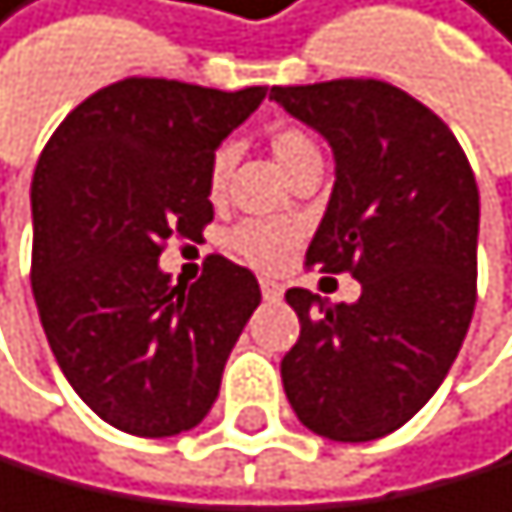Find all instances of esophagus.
Listing matches in <instances>:
<instances>
[{"instance_id": "1", "label": "esophagus", "mask_w": 512, "mask_h": 512, "mask_svg": "<svg viewBox=\"0 0 512 512\" xmlns=\"http://www.w3.org/2000/svg\"><path fill=\"white\" fill-rule=\"evenodd\" d=\"M261 294H264V300H281L284 287L277 281H261Z\"/></svg>"}]
</instances>
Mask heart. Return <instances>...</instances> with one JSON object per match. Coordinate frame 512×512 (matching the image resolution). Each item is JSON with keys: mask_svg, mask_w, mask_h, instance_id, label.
<instances>
[{"mask_svg": "<svg viewBox=\"0 0 512 512\" xmlns=\"http://www.w3.org/2000/svg\"><path fill=\"white\" fill-rule=\"evenodd\" d=\"M267 146H271V156L277 159V166H281L290 179H294L300 169H307L310 163H320L317 143H313L303 130H294V127L274 130ZM231 163H235L231 146H222V150L212 153V163H209L212 202H218L225 195ZM300 238H303V231L294 222H241L228 231L225 245L235 258L258 267V271H274V267H281L287 261V254L300 245Z\"/></svg>", "mask_w": 512, "mask_h": 512, "instance_id": "obj_1", "label": "heart"}]
</instances>
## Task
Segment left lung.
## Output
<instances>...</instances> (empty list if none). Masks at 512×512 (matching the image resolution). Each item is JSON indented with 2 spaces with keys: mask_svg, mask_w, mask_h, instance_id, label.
I'll return each instance as SVG.
<instances>
[{
  "mask_svg": "<svg viewBox=\"0 0 512 512\" xmlns=\"http://www.w3.org/2000/svg\"><path fill=\"white\" fill-rule=\"evenodd\" d=\"M333 146L336 182L307 248L323 274H353L356 303L287 290L300 340L281 359L290 408L313 435L376 441L448 376L477 303L474 169L438 114L372 77L271 87Z\"/></svg>",
  "mask_w": 512,
  "mask_h": 512,
  "instance_id": "1",
  "label": "left lung"
}]
</instances>
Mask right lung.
<instances>
[{"instance_id": "obj_1", "label": "right lung", "mask_w": 512, "mask_h": 512, "mask_svg": "<svg viewBox=\"0 0 512 512\" xmlns=\"http://www.w3.org/2000/svg\"><path fill=\"white\" fill-rule=\"evenodd\" d=\"M264 94L123 77L77 104L38 156V317L71 389L127 435L199 425L261 303L258 277L222 254L192 287H172L159 254L172 235L202 238L212 153Z\"/></svg>"}]
</instances>
